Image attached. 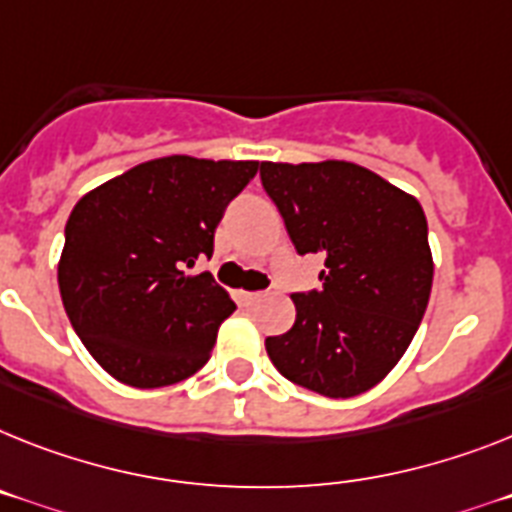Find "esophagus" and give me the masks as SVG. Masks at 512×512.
Wrapping results in <instances>:
<instances>
[{"mask_svg": "<svg viewBox=\"0 0 512 512\" xmlns=\"http://www.w3.org/2000/svg\"><path fill=\"white\" fill-rule=\"evenodd\" d=\"M265 299V291H242V302L244 304H257Z\"/></svg>", "mask_w": 512, "mask_h": 512, "instance_id": "1", "label": "esophagus"}]
</instances>
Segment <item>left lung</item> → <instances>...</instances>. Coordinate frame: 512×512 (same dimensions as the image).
<instances>
[{"label": "left lung", "mask_w": 512, "mask_h": 512, "mask_svg": "<svg viewBox=\"0 0 512 512\" xmlns=\"http://www.w3.org/2000/svg\"><path fill=\"white\" fill-rule=\"evenodd\" d=\"M299 255H322L320 289L291 294L294 328L265 338L286 380L328 398L375 388L398 364L432 291L419 200L349 161L260 163Z\"/></svg>", "instance_id": "1"}]
</instances>
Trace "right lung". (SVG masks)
<instances>
[{"instance_id": "add662e5", "label": "right lung", "mask_w": 512, "mask_h": 512, "mask_svg": "<svg viewBox=\"0 0 512 512\" xmlns=\"http://www.w3.org/2000/svg\"><path fill=\"white\" fill-rule=\"evenodd\" d=\"M257 161L169 156L101 184L64 226L59 291L72 328L111 377L163 388L195 375L236 309L208 270L223 213Z\"/></svg>"}]
</instances>
